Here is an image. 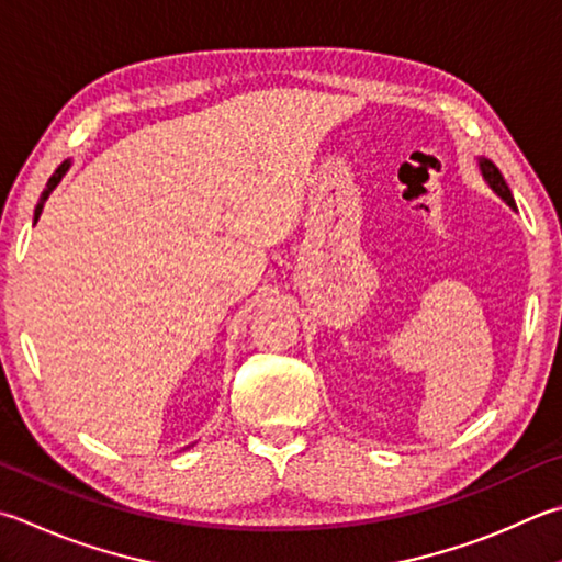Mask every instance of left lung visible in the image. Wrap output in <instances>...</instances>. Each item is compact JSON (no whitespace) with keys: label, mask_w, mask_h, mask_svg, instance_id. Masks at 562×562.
I'll return each instance as SVG.
<instances>
[{"label":"left lung","mask_w":562,"mask_h":562,"mask_svg":"<svg viewBox=\"0 0 562 562\" xmlns=\"http://www.w3.org/2000/svg\"><path fill=\"white\" fill-rule=\"evenodd\" d=\"M479 169H482V177H484V181L488 183V187H492V189L498 193V196H502V199L508 203V206L516 209V201H514V196H512V189H508V183L504 181L502 171L496 169L494 161L479 157Z\"/></svg>","instance_id":"8db88e82"}]
</instances>
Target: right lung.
<instances>
[{
  "label": "right lung",
  "instance_id": "right-lung-1",
  "mask_svg": "<svg viewBox=\"0 0 562 562\" xmlns=\"http://www.w3.org/2000/svg\"><path fill=\"white\" fill-rule=\"evenodd\" d=\"M68 167H70V161H64V165H60V167L54 171V177L48 179L46 189H44V193H41V199H38V203H36V211H34V223L38 221V216H41V209H44V203H46V199L50 196V191H54V189L58 187V181L64 179V175H66V171H68Z\"/></svg>",
  "mask_w": 562,
  "mask_h": 562
}]
</instances>
